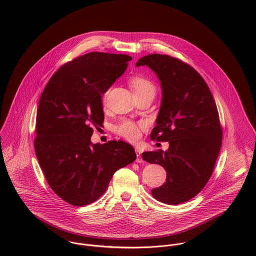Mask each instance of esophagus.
<instances>
[{
  "label": "esophagus",
  "mask_w": 256,
  "mask_h": 256,
  "mask_svg": "<svg viewBox=\"0 0 256 256\" xmlns=\"http://www.w3.org/2000/svg\"><path fill=\"white\" fill-rule=\"evenodd\" d=\"M135 150H136V156H137L136 162H143L144 160H143V158H142V156H141L142 152H141V150H140L138 148H135Z\"/></svg>",
  "instance_id": "1"
}]
</instances>
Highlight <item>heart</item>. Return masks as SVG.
<instances>
[{
  "label": "heart",
  "mask_w": 256,
  "mask_h": 256,
  "mask_svg": "<svg viewBox=\"0 0 256 256\" xmlns=\"http://www.w3.org/2000/svg\"><path fill=\"white\" fill-rule=\"evenodd\" d=\"M129 84L135 94L154 92L156 90L154 84L143 76H133L129 80ZM108 92L110 90H106L104 94V102L108 96ZM142 129H144V124L135 123L130 120H124L115 127V132L130 142H136L141 136Z\"/></svg>",
  "instance_id": "obj_1"
}]
</instances>
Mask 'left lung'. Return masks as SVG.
I'll return each instance as SVG.
<instances>
[{
    "instance_id": "obj_1",
    "label": "left lung",
    "mask_w": 256,
    "mask_h": 256,
    "mask_svg": "<svg viewBox=\"0 0 256 256\" xmlns=\"http://www.w3.org/2000/svg\"><path fill=\"white\" fill-rule=\"evenodd\" d=\"M136 66H148L160 82L162 98L150 139L170 143L166 152L142 154L166 172V182L152 195L168 205L184 203L204 188L214 170L222 139L216 102L200 74L180 59L150 54Z\"/></svg>"
}]
</instances>
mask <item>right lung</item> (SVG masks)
I'll return each instance as SVG.
<instances>
[{
    "label": "right lung",
    "instance_id": "right-lung-1",
    "mask_svg": "<svg viewBox=\"0 0 256 256\" xmlns=\"http://www.w3.org/2000/svg\"><path fill=\"white\" fill-rule=\"evenodd\" d=\"M132 57L90 52L64 64L39 100L34 148L51 189L73 206L98 200L116 170L136 160L123 141L92 144V127L102 126V96L125 72Z\"/></svg>",
    "mask_w": 256,
    "mask_h": 256
}]
</instances>
